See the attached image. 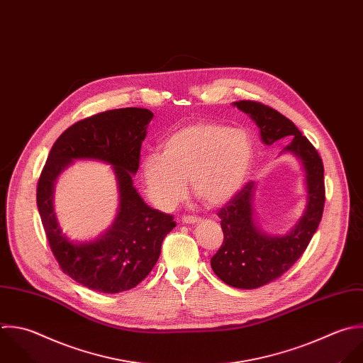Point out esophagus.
Segmentation results:
<instances>
[{"instance_id": "34e87169", "label": "esophagus", "mask_w": 363, "mask_h": 363, "mask_svg": "<svg viewBox=\"0 0 363 363\" xmlns=\"http://www.w3.org/2000/svg\"><path fill=\"white\" fill-rule=\"evenodd\" d=\"M199 222H201V218H196V216H184L182 218L184 225H195V223H199Z\"/></svg>"}]
</instances>
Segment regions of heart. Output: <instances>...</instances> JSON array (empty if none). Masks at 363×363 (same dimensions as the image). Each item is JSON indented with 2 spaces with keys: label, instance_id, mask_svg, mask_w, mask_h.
<instances>
[{
  "label": "heart",
  "instance_id": "1",
  "mask_svg": "<svg viewBox=\"0 0 363 363\" xmlns=\"http://www.w3.org/2000/svg\"><path fill=\"white\" fill-rule=\"evenodd\" d=\"M253 161L249 134L216 123H195L171 134L162 154H147L141 172L150 201L162 211L174 209L186 194L209 205L232 199L242 188Z\"/></svg>",
  "mask_w": 363,
  "mask_h": 363
}]
</instances>
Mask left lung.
<instances>
[{
  "instance_id": "obj_1",
  "label": "left lung",
  "mask_w": 363,
  "mask_h": 363,
  "mask_svg": "<svg viewBox=\"0 0 363 363\" xmlns=\"http://www.w3.org/2000/svg\"><path fill=\"white\" fill-rule=\"evenodd\" d=\"M233 106L256 123L263 144L272 145L281 138H290L283 152L296 155L301 162L307 191L304 213L286 235L267 233L256 222L253 208L256 185L253 181L247 182L218 212L225 239L211 259L212 270L232 287L253 290L281 277L311 242L324 211V165L307 137L277 110L250 100L235 101Z\"/></svg>"
}]
</instances>
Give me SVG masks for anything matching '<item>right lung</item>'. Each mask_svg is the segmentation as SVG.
<instances>
[{"instance_id": "obj_1", "label": "right lung", "mask_w": 363, "mask_h": 363, "mask_svg": "<svg viewBox=\"0 0 363 363\" xmlns=\"http://www.w3.org/2000/svg\"><path fill=\"white\" fill-rule=\"evenodd\" d=\"M152 117L148 108L127 107L77 121L55 141L38 181V211L55 259L65 274L97 293L117 294L138 286L155 266L164 238L177 225L171 215L148 206L133 185ZM79 159L111 164L119 191L115 222L89 242L70 241L52 209L55 179Z\"/></svg>"}]
</instances>
